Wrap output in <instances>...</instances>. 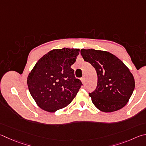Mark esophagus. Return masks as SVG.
I'll return each mask as SVG.
<instances>
[{"instance_id":"obj_1","label":"esophagus","mask_w":146,"mask_h":146,"mask_svg":"<svg viewBox=\"0 0 146 146\" xmlns=\"http://www.w3.org/2000/svg\"><path fill=\"white\" fill-rule=\"evenodd\" d=\"M81 80H82V82H83V83H84V82H85V77H84V76L81 78Z\"/></svg>"}]
</instances>
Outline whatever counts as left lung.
Masks as SVG:
<instances>
[{
    "label": "left lung",
    "mask_w": 146,
    "mask_h": 146,
    "mask_svg": "<svg viewBox=\"0 0 146 146\" xmlns=\"http://www.w3.org/2000/svg\"><path fill=\"white\" fill-rule=\"evenodd\" d=\"M80 54L85 61L96 71L97 87L89 93L95 107L104 112H114L124 107L135 89L134 77L127 66L108 52L82 49Z\"/></svg>",
    "instance_id": "obj_1"
}]
</instances>
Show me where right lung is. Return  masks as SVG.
Masks as SVG:
<instances>
[{
    "label": "right lung",
    "mask_w": 146,
    "mask_h": 146,
    "mask_svg": "<svg viewBox=\"0 0 146 146\" xmlns=\"http://www.w3.org/2000/svg\"><path fill=\"white\" fill-rule=\"evenodd\" d=\"M80 50H52L43 55L29 73V91L37 105L49 112L66 107L72 102L82 86L71 66Z\"/></svg>",
    "instance_id": "obj_1"
}]
</instances>
